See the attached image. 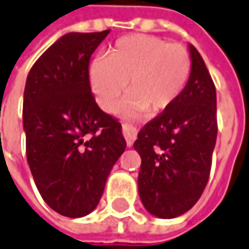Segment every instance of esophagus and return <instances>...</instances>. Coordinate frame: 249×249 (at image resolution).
I'll return each instance as SVG.
<instances>
[{
    "mask_svg": "<svg viewBox=\"0 0 249 249\" xmlns=\"http://www.w3.org/2000/svg\"><path fill=\"white\" fill-rule=\"evenodd\" d=\"M123 135H124L125 140H126V144L128 147H131L136 139V135H138V131L136 128H133L132 125L129 124H123Z\"/></svg>",
    "mask_w": 249,
    "mask_h": 249,
    "instance_id": "1",
    "label": "esophagus"
}]
</instances>
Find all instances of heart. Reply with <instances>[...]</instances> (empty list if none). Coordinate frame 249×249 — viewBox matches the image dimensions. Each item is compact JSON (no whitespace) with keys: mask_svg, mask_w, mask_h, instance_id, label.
I'll return each mask as SVG.
<instances>
[{"mask_svg":"<svg viewBox=\"0 0 249 249\" xmlns=\"http://www.w3.org/2000/svg\"><path fill=\"white\" fill-rule=\"evenodd\" d=\"M191 73L187 47L153 35H128L118 39L103 57L89 64V82L101 109H116L128 83L131 92L120 113L138 117L150 110H166L181 94Z\"/></svg>","mask_w":249,"mask_h":249,"instance_id":"1","label":"heart"}]
</instances>
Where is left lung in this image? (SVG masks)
Returning <instances> with one entry per match:
<instances>
[{"label":"left lung","mask_w":249,"mask_h":249,"mask_svg":"<svg viewBox=\"0 0 249 249\" xmlns=\"http://www.w3.org/2000/svg\"><path fill=\"white\" fill-rule=\"evenodd\" d=\"M191 73L181 94L138 133V187L144 209L158 218L191 210L209 181L217 140V92L202 55L189 45Z\"/></svg>","instance_id":"1"}]
</instances>
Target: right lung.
Here are the masks:
<instances>
[{"instance_id": "add662e5", "label": "right lung", "mask_w": 249, "mask_h": 249, "mask_svg": "<svg viewBox=\"0 0 249 249\" xmlns=\"http://www.w3.org/2000/svg\"><path fill=\"white\" fill-rule=\"evenodd\" d=\"M109 32L65 34L25 82L27 160L40 196L64 217H84L95 209L126 147L121 124L99 109L89 82V58Z\"/></svg>"}]
</instances>
